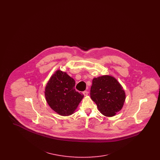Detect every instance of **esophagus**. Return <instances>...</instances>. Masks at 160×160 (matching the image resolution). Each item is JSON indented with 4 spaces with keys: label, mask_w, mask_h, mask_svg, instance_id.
Listing matches in <instances>:
<instances>
[{
    "label": "esophagus",
    "mask_w": 160,
    "mask_h": 160,
    "mask_svg": "<svg viewBox=\"0 0 160 160\" xmlns=\"http://www.w3.org/2000/svg\"><path fill=\"white\" fill-rule=\"evenodd\" d=\"M83 93L84 96H87L88 95V91H84L83 92Z\"/></svg>",
    "instance_id": "obj_1"
}]
</instances>
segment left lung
<instances>
[{"mask_svg": "<svg viewBox=\"0 0 160 160\" xmlns=\"http://www.w3.org/2000/svg\"><path fill=\"white\" fill-rule=\"evenodd\" d=\"M91 98L100 113L112 117L122 109L125 93L118 80L110 76L94 78L91 88Z\"/></svg>", "mask_w": 160, "mask_h": 160, "instance_id": "left-lung-1", "label": "left lung"}]
</instances>
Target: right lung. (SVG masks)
Masks as SVG:
<instances>
[{
    "label": "right lung",
    "instance_id": "right-lung-1",
    "mask_svg": "<svg viewBox=\"0 0 160 160\" xmlns=\"http://www.w3.org/2000/svg\"><path fill=\"white\" fill-rule=\"evenodd\" d=\"M75 84V80L65 72L58 70L46 85V101L49 106L61 116L72 114L83 98V95L74 89Z\"/></svg>",
    "mask_w": 160,
    "mask_h": 160
}]
</instances>
